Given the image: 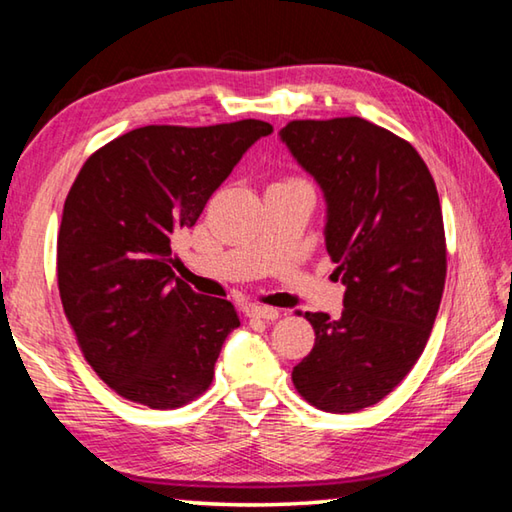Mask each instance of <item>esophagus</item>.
<instances>
[{
	"label": "esophagus",
	"mask_w": 512,
	"mask_h": 512,
	"mask_svg": "<svg viewBox=\"0 0 512 512\" xmlns=\"http://www.w3.org/2000/svg\"><path fill=\"white\" fill-rule=\"evenodd\" d=\"M246 316L248 318H264V320H275L280 318V311L275 307H266V305H250L246 309Z\"/></svg>",
	"instance_id": "esophagus-1"
}]
</instances>
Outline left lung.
<instances>
[{
	"label": "left lung",
	"mask_w": 512,
	"mask_h": 512,
	"mask_svg": "<svg viewBox=\"0 0 512 512\" xmlns=\"http://www.w3.org/2000/svg\"><path fill=\"white\" fill-rule=\"evenodd\" d=\"M327 198V255L345 284L343 314H305L316 332L291 372L327 413L377 404L429 341L447 275L443 210L413 146L361 117L293 119L280 131Z\"/></svg>",
	"instance_id": "1"
}]
</instances>
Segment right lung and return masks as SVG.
Instances as JSON below:
<instances>
[{
    "label": "right lung",
    "mask_w": 512,
    "mask_h": 512,
    "mask_svg": "<svg viewBox=\"0 0 512 512\" xmlns=\"http://www.w3.org/2000/svg\"><path fill=\"white\" fill-rule=\"evenodd\" d=\"M273 126H144L94 151L65 198L56 271L85 361L128 402L178 409L212 384L232 302L173 275V239L192 228L241 155Z\"/></svg>",
    "instance_id": "right-lung-1"
}]
</instances>
